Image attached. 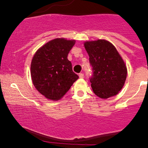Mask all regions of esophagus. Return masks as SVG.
Returning a JSON list of instances; mask_svg holds the SVG:
<instances>
[{
  "mask_svg": "<svg viewBox=\"0 0 148 148\" xmlns=\"http://www.w3.org/2000/svg\"><path fill=\"white\" fill-rule=\"evenodd\" d=\"M79 76V78H81V79H83V78H84V74H83V73H80Z\"/></svg>",
  "mask_w": 148,
  "mask_h": 148,
  "instance_id": "obj_1",
  "label": "esophagus"
}]
</instances>
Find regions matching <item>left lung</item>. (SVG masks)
<instances>
[{"label":"left lung","mask_w":148,"mask_h":148,"mask_svg":"<svg viewBox=\"0 0 148 148\" xmlns=\"http://www.w3.org/2000/svg\"><path fill=\"white\" fill-rule=\"evenodd\" d=\"M84 46L92 66L90 81L94 93L102 99L116 95L123 88L127 74V67L117 49L103 40L86 42Z\"/></svg>","instance_id":"obj_1"}]
</instances>
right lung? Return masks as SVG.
I'll return each instance as SVG.
<instances>
[{
	"label": "right lung",
	"mask_w": 148,
	"mask_h": 148,
	"mask_svg": "<svg viewBox=\"0 0 148 148\" xmlns=\"http://www.w3.org/2000/svg\"><path fill=\"white\" fill-rule=\"evenodd\" d=\"M75 40L57 38L37 50L30 65L32 81L40 93L51 100L61 99L79 76L67 59Z\"/></svg>",
	"instance_id": "right-lung-1"
}]
</instances>
